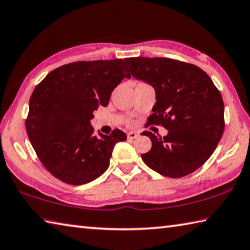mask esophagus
I'll return each mask as SVG.
<instances>
[{
  "instance_id": "obj_1",
  "label": "esophagus",
  "mask_w": 250,
  "mask_h": 250,
  "mask_svg": "<svg viewBox=\"0 0 250 250\" xmlns=\"http://www.w3.org/2000/svg\"><path fill=\"white\" fill-rule=\"evenodd\" d=\"M137 137H138V133H136V131H129V133L127 134V138L129 140H133Z\"/></svg>"
}]
</instances>
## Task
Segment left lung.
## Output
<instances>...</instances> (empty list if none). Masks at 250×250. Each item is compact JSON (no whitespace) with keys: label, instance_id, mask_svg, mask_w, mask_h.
Returning <instances> with one entry per match:
<instances>
[{"label":"left lung","instance_id":"left-lung-1","mask_svg":"<svg viewBox=\"0 0 250 250\" xmlns=\"http://www.w3.org/2000/svg\"><path fill=\"white\" fill-rule=\"evenodd\" d=\"M131 76L154 88L150 122L168 130L164 137L150 131L152 147L141 154L161 175L182 177L208 160L224 130V104L220 91L201 68L166 58L125 59Z\"/></svg>","mask_w":250,"mask_h":250}]
</instances>
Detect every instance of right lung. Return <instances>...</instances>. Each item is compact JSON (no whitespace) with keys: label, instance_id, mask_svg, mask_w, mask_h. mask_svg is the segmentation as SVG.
Returning a JSON list of instances; mask_svg holds the SVG:
<instances>
[{"label":"right lung","instance_id":"right-lung-1","mask_svg":"<svg viewBox=\"0 0 250 250\" xmlns=\"http://www.w3.org/2000/svg\"><path fill=\"white\" fill-rule=\"evenodd\" d=\"M123 60L74 62L55 68L35 88L26 120L28 138L43 167L70 185L95 181L109 167L114 146L127 136L93 135L90 121L125 77Z\"/></svg>","mask_w":250,"mask_h":250}]
</instances>
